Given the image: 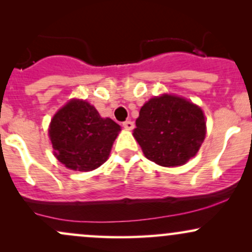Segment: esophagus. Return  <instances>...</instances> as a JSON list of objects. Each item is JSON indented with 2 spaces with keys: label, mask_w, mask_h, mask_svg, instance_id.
Wrapping results in <instances>:
<instances>
[{
  "label": "esophagus",
  "mask_w": 252,
  "mask_h": 252,
  "mask_svg": "<svg viewBox=\"0 0 252 252\" xmlns=\"http://www.w3.org/2000/svg\"><path fill=\"white\" fill-rule=\"evenodd\" d=\"M135 124L134 122H131V121H126V122L123 123V128L126 129V130H132L134 129Z\"/></svg>",
  "instance_id": "esophagus-1"
}]
</instances>
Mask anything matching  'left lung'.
Masks as SVG:
<instances>
[{
    "instance_id": "obj_1",
    "label": "left lung",
    "mask_w": 252,
    "mask_h": 252,
    "mask_svg": "<svg viewBox=\"0 0 252 252\" xmlns=\"http://www.w3.org/2000/svg\"><path fill=\"white\" fill-rule=\"evenodd\" d=\"M132 136L148 160L162 167H179L200 149L206 118L200 106L187 98L162 94L143 104Z\"/></svg>"
}]
</instances>
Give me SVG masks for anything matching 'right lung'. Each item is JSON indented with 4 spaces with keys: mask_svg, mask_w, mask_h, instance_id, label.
<instances>
[{
    "mask_svg": "<svg viewBox=\"0 0 252 252\" xmlns=\"http://www.w3.org/2000/svg\"><path fill=\"white\" fill-rule=\"evenodd\" d=\"M121 126L102 117L88 100L72 98L54 114L48 126L53 155L66 168L91 172L109 158Z\"/></svg>",
    "mask_w": 252,
    "mask_h": 252,
    "instance_id": "right-lung-1",
    "label": "right lung"
}]
</instances>
